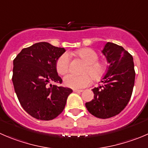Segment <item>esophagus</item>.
I'll return each instance as SVG.
<instances>
[{
  "mask_svg": "<svg viewBox=\"0 0 148 148\" xmlns=\"http://www.w3.org/2000/svg\"><path fill=\"white\" fill-rule=\"evenodd\" d=\"M83 92L82 90H74V92L80 93V92Z\"/></svg>",
  "mask_w": 148,
  "mask_h": 148,
  "instance_id": "obj_1",
  "label": "esophagus"
}]
</instances>
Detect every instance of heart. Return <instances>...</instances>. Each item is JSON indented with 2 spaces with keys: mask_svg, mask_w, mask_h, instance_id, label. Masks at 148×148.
Segmentation results:
<instances>
[{
  "mask_svg": "<svg viewBox=\"0 0 148 148\" xmlns=\"http://www.w3.org/2000/svg\"><path fill=\"white\" fill-rule=\"evenodd\" d=\"M77 54L82 58L87 66L84 67V73L87 74L82 75H77L69 74L64 77V84L69 87L73 89H81L90 85L92 81V78L98 79L104 74L106 66L104 63L98 61L99 57L97 53L91 48H82L77 51ZM70 55L68 53H63L56 61V70L58 74L64 75L69 70Z\"/></svg>",
  "mask_w": 148,
  "mask_h": 148,
  "instance_id": "b5f03b06",
  "label": "heart"
}]
</instances>
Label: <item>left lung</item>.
Returning <instances> with one entry per match:
<instances>
[{
  "label": "left lung",
  "instance_id": "obj_1",
  "mask_svg": "<svg viewBox=\"0 0 148 148\" xmlns=\"http://www.w3.org/2000/svg\"><path fill=\"white\" fill-rule=\"evenodd\" d=\"M108 66L102 84L92 89L94 99L85 103L89 112L108 119L121 112L131 98L135 79L133 57L123 47L107 42L102 51Z\"/></svg>",
  "mask_w": 148,
  "mask_h": 148
}]
</instances>
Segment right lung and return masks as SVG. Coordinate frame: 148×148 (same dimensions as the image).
Here are the masks:
<instances>
[{"instance_id": "obj_1", "label": "right lung", "mask_w": 148, "mask_h": 148, "mask_svg": "<svg viewBox=\"0 0 148 148\" xmlns=\"http://www.w3.org/2000/svg\"><path fill=\"white\" fill-rule=\"evenodd\" d=\"M66 50L41 42L24 48L14 60L12 82L20 104L31 116L49 121L65 108L72 90L52 85L61 83L56 61Z\"/></svg>"}]
</instances>
